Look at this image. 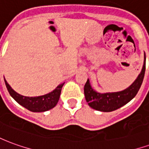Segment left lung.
<instances>
[{"instance_id": "8db88e82", "label": "left lung", "mask_w": 149, "mask_h": 149, "mask_svg": "<svg viewBox=\"0 0 149 149\" xmlns=\"http://www.w3.org/2000/svg\"><path fill=\"white\" fill-rule=\"evenodd\" d=\"M145 72V53H144V65L140 74L138 75L134 82L125 88V90L114 93H100L93 89L91 86L89 79L84 84V93L85 100L88 104L95 110L100 112H112L120 109L132 100L141 88Z\"/></svg>"}]
</instances>
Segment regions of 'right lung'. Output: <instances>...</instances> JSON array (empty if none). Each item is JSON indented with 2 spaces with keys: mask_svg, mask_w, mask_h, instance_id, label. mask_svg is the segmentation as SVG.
Listing matches in <instances>:
<instances>
[{
  "mask_svg": "<svg viewBox=\"0 0 149 149\" xmlns=\"http://www.w3.org/2000/svg\"><path fill=\"white\" fill-rule=\"evenodd\" d=\"M5 85L11 97L14 99L19 104L24 107L25 109L33 112H45L52 109L56 105L61 93V88L65 83L59 84L55 89L51 93L39 96V97H24L15 92L8 82L5 79Z\"/></svg>",
  "mask_w": 149,
  "mask_h": 149,
  "instance_id": "obj_1",
  "label": "right lung"
}]
</instances>
